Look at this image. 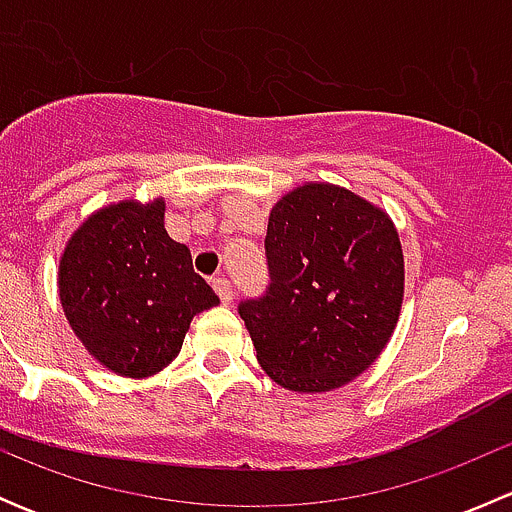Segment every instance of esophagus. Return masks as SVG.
Masks as SVG:
<instances>
[{"mask_svg":"<svg viewBox=\"0 0 512 512\" xmlns=\"http://www.w3.org/2000/svg\"><path fill=\"white\" fill-rule=\"evenodd\" d=\"M213 287H215V292H218V297L223 299V304L232 302V285H230V280H227L225 275H215L213 277Z\"/></svg>","mask_w":512,"mask_h":512,"instance_id":"esophagus-1","label":"esophagus"}]
</instances>
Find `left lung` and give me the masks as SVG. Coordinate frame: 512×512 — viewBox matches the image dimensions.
I'll return each instance as SVG.
<instances>
[{
	"label": "left lung",
	"mask_w": 512,
	"mask_h": 512,
	"mask_svg": "<svg viewBox=\"0 0 512 512\" xmlns=\"http://www.w3.org/2000/svg\"><path fill=\"white\" fill-rule=\"evenodd\" d=\"M270 287L240 317L272 381L297 394L339 389L369 369L404 302L394 220L332 183L277 200L265 237Z\"/></svg>",
	"instance_id": "8db88e82"
}]
</instances>
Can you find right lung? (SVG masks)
Listing matches in <instances>:
<instances>
[{
    "label": "right lung",
    "mask_w": 512,
    "mask_h": 512,
    "mask_svg": "<svg viewBox=\"0 0 512 512\" xmlns=\"http://www.w3.org/2000/svg\"><path fill=\"white\" fill-rule=\"evenodd\" d=\"M163 218V198L106 205L79 225L59 260L71 329L98 364L128 379L165 369L195 314L220 304Z\"/></svg>",
    "instance_id": "add662e5"
}]
</instances>
